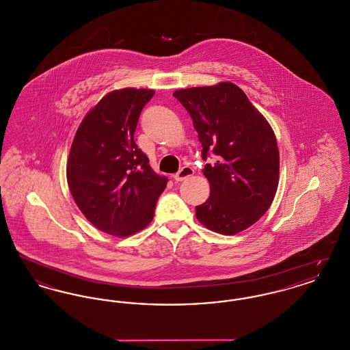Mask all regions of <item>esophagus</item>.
Segmentation results:
<instances>
[{
  "label": "esophagus",
  "mask_w": 350,
  "mask_h": 350,
  "mask_svg": "<svg viewBox=\"0 0 350 350\" xmlns=\"http://www.w3.org/2000/svg\"><path fill=\"white\" fill-rule=\"evenodd\" d=\"M193 174H194V169H193V167H183L180 169L178 173H176V174L173 176V178H174L177 183H181V181H185L186 178L191 177Z\"/></svg>",
  "instance_id": "obj_1"
}]
</instances>
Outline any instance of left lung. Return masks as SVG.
I'll return each instance as SVG.
<instances>
[{"mask_svg":"<svg viewBox=\"0 0 350 350\" xmlns=\"http://www.w3.org/2000/svg\"><path fill=\"white\" fill-rule=\"evenodd\" d=\"M173 96L193 119L202 159L215 157L203 169L210 197L196 206V217L221 234L247 230L267 213L278 187L280 152L270 124L232 83L181 89Z\"/></svg>","mask_w":350,"mask_h":350,"instance_id":"1","label":"left lung"}]
</instances>
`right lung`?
<instances>
[{
  "instance_id": "add662e5",
  "label": "right lung",
  "mask_w": 350,
  "mask_h": 350,
  "mask_svg": "<svg viewBox=\"0 0 350 350\" xmlns=\"http://www.w3.org/2000/svg\"><path fill=\"white\" fill-rule=\"evenodd\" d=\"M150 89H120L105 96L83 118L67 165L72 197L100 231L129 236L147 227L167 186L137 148L133 133Z\"/></svg>"
}]
</instances>
